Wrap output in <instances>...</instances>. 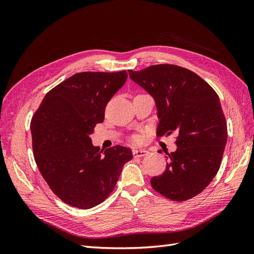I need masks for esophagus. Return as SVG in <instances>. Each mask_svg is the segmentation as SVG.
I'll use <instances>...</instances> for the list:
<instances>
[{"label": "esophagus", "instance_id": "obj_1", "mask_svg": "<svg viewBox=\"0 0 254 254\" xmlns=\"http://www.w3.org/2000/svg\"><path fill=\"white\" fill-rule=\"evenodd\" d=\"M132 152L134 157H144L149 153V151L146 149H134Z\"/></svg>", "mask_w": 254, "mask_h": 254}]
</instances>
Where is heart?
Here are the masks:
<instances>
[{
    "label": "heart",
    "instance_id": "heart-1",
    "mask_svg": "<svg viewBox=\"0 0 254 254\" xmlns=\"http://www.w3.org/2000/svg\"><path fill=\"white\" fill-rule=\"evenodd\" d=\"M132 140H133V142H135V143L140 142V141H141V136H140L139 134H135V135L132 136Z\"/></svg>",
    "mask_w": 254,
    "mask_h": 254
}]
</instances>
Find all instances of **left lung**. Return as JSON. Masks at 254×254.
Here are the masks:
<instances>
[{"label":"left lung","instance_id":"8db88e82","mask_svg":"<svg viewBox=\"0 0 254 254\" xmlns=\"http://www.w3.org/2000/svg\"><path fill=\"white\" fill-rule=\"evenodd\" d=\"M128 72L155 99L157 135L177 134V150L167 153L164 173L151 178L152 189L174 201L200 194L216 176L227 144V123L217 93L200 76L178 65Z\"/></svg>","mask_w":254,"mask_h":254}]
</instances>
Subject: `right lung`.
I'll list each match as a JSON object with an SVG mask.
<instances>
[{"label": "right lung", "instance_id": "1", "mask_svg": "<svg viewBox=\"0 0 254 254\" xmlns=\"http://www.w3.org/2000/svg\"><path fill=\"white\" fill-rule=\"evenodd\" d=\"M127 72H81L44 96L30 122L34 157L54 194L66 204L91 209L110 195L132 152L115 145L101 150L90 135Z\"/></svg>", "mask_w": 254, "mask_h": 254}]
</instances>
